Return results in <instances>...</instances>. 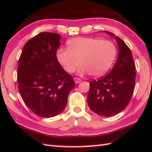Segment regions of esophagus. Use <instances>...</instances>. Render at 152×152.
Instances as JSON below:
<instances>
[{
	"label": "esophagus",
	"instance_id": "esophagus-1",
	"mask_svg": "<svg viewBox=\"0 0 152 152\" xmlns=\"http://www.w3.org/2000/svg\"><path fill=\"white\" fill-rule=\"evenodd\" d=\"M74 82H75L76 84H78L81 82V79L79 78H74Z\"/></svg>",
	"mask_w": 152,
	"mask_h": 152
}]
</instances>
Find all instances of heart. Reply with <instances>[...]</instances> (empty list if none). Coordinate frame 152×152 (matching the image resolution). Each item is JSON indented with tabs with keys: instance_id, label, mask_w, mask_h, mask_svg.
Segmentation results:
<instances>
[{
	"instance_id": "b5f03b06",
	"label": "heart",
	"mask_w": 152,
	"mask_h": 152,
	"mask_svg": "<svg viewBox=\"0 0 152 152\" xmlns=\"http://www.w3.org/2000/svg\"><path fill=\"white\" fill-rule=\"evenodd\" d=\"M68 48L58 50L56 58L66 72L71 74L80 65L78 73L102 76L109 70L117 55L114 42L92 37L73 38L67 42Z\"/></svg>"
}]
</instances>
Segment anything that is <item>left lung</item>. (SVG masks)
Here are the masks:
<instances>
[{
	"label": "left lung",
	"mask_w": 152,
	"mask_h": 152,
	"mask_svg": "<svg viewBox=\"0 0 152 152\" xmlns=\"http://www.w3.org/2000/svg\"><path fill=\"white\" fill-rule=\"evenodd\" d=\"M119 46L116 62L111 71L98 80L90 81L88 104L92 111L101 116H111L126 108L133 95L136 66L130 49L113 33Z\"/></svg>",
	"instance_id": "left-lung-1"
}]
</instances>
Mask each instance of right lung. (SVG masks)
Wrapping results in <instances>:
<instances>
[{
    "label": "right lung",
    "instance_id": "add662e5",
    "mask_svg": "<svg viewBox=\"0 0 152 152\" xmlns=\"http://www.w3.org/2000/svg\"><path fill=\"white\" fill-rule=\"evenodd\" d=\"M61 37L40 32L23 47L18 60L17 81L24 102L39 116L51 118L63 111L75 82L56 58Z\"/></svg>",
    "mask_w": 152,
    "mask_h": 152
}]
</instances>
